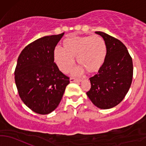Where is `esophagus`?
<instances>
[{"label":"esophagus","mask_w":146,"mask_h":146,"mask_svg":"<svg viewBox=\"0 0 146 146\" xmlns=\"http://www.w3.org/2000/svg\"><path fill=\"white\" fill-rule=\"evenodd\" d=\"M81 81H82L81 79H76V78H70V82H80Z\"/></svg>","instance_id":"esophagus-1"}]
</instances>
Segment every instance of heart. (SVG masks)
<instances>
[{
    "label": "heart",
    "mask_w": 146,
    "mask_h": 146,
    "mask_svg": "<svg viewBox=\"0 0 146 146\" xmlns=\"http://www.w3.org/2000/svg\"><path fill=\"white\" fill-rule=\"evenodd\" d=\"M64 45V48L57 46L54 51V61L64 73L73 68L76 56L77 62L80 64L75 70L76 74L85 70L88 73H96L104 64L107 47L100 36H70L65 39Z\"/></svg>",
    "instance_id": "1"
}]
</instances>
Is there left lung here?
Segmentation results:
<instances>
[{
    "mask_svg": "<svg viewBox=\"0 0 146 146\" xmlns=\"http://www.w3.org/2000/svg\"><path fill=\"white\" fill-rule=\"evenodd\" d=\"M105 42L107 54L98 74L90 78L87 95L98 108L107 110L119 104L127 94L133 78V61L126 46L102 32H95Z\"/></svg>",
    "mask_w": 146,
    "mask_h": 146,
    "instance_id": "8db88e82",
    "label": "left lung"
}]
</instances>
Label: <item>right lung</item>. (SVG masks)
Segmentation results:
<instances>
[{
  "label": "right lung",
  "mask_w": 146,
  "mask_h": 146,
  "mask_svg": "<svg viewBox=\"0 0 146 146\" xmlns=\"http://www.w3.org/2000/svg\"><path fill=\"white\" fill-rule=\"evenodd\" d=\"M64 35L36 39L25 46L17 59L15 81L19 95L24 104L37 114L54 111L70 82L54 58L56 46Z\"/></svg>",
  "instance_id": "obj_1"
}]
</instances>
